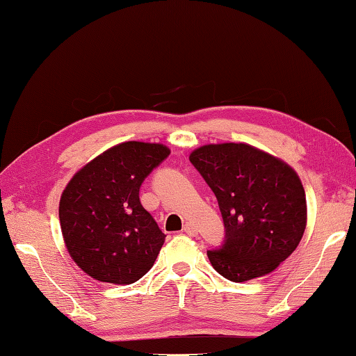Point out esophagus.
<instances>
[{"label":"esophagus","mask_w":356,"mask_h":356,"mask_svg":"<svg viewBox=\"0 0 356 356\" xmlns=\"http://www.w3.org/2000/svg\"><path fill=\"white\" fill-rule=\"evenodd\" d=\"M183 229H184V233L189 234V236H195L198 233L197 232V227L192 225V223H186V225L183 227Z\"/></svg>","instance_id":"esophagus-1"}]
</instances>
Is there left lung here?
<instances>
[{"mask_svg": "<svg viewBox=\"0 0 356 356\" xmlns=\"http://www.w3.org/2000/svg\"><path fill=\"white\" fill-rule=\"evenodd\" d=\"M189 159L219 202L225 239L208 250L229 282L264 277L296 250L307 228V197L294 168L247 143H211Z\"/></svg>", "mask_w": 356, "mask_h": 356, "instance_id": "obj_1", "label": "left lung"}]
</instances>
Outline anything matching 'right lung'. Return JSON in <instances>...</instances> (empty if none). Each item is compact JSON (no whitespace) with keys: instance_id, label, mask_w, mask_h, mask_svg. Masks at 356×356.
<instances>
[{"instance_id":"right-lung-1","label":"right lung","mask_w":356,"mask_h":356,"mask_svg":"<svg viewBox=\"0 0 356 356\" xmlns=\"http://www.w3.org/2000/svg\"><path fill=\"white\" fill-rule=\"evenodd\" d=\"M170 149L123 142L92 159L59 202L62 236L72 259L103 283L131 284L152 269L165 234L142 207L139 189Z\"/></svg>"}]
</instances>
